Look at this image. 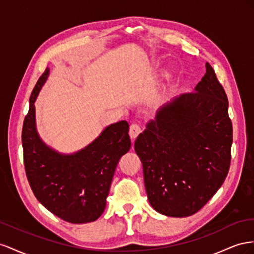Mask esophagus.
Masks as SVG:
<instances>
[{"instance_id": "esophagus-1", "label": "esophagus", "mask_w": 254, "mask_h": 254, "mask_svg": "<svg viewBox=\"0 0 254 254\" xmlns=\"http://www.w3.org/2000/svg\"><path fill=\"white\" fill-rule=\"evenodd\" d=\"M141 132H142V131H141V127H140L139 126L132 125L131 127H129V132H128V134H129V137H131L132 139H135L136 137L138 136Z\"/></svg>"}]
</instances>
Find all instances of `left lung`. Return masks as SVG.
Masks as SVG:
<instances>
[{"instance_id": "1", "label": "left lung", "mask_w": 254, "mask_h": 254, "mask_svg": "<svg viewBox=\"0 0 254 254\" xmlns=\"http://www.w3.org/2000/svg\"><path fill=\"white\" fill-rule=\"evenodd\" d=\"M194 91L171 100L137 137L150 204L170 217L197 213L226 180L233 128L229 102L213 67Z\"/></svg>"}]
</instances>
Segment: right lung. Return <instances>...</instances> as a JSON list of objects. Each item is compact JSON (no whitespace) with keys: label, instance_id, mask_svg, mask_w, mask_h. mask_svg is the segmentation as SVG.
I'll use <instances>...</instances> for the list:
<instances>
[{"label":"right lung","instance_id":"obj_1","mask_svg":"<svg viewBox=\"0 0 254 254\" xmlns=\"http://www.w3.org/2000/svg\"><path fill=\"white\" fill-rule=\"evenodd\" d=\"M49 75L47 68L35 85L22 127L27 181L40 203L71 223L97 220L104 212L116 167L131 148L128 123L107 127L85 149L63 155L46 146L36 131L35 101Z\"/></svg>","mask_w":254,"mask_h":254}]
</instances>
